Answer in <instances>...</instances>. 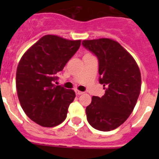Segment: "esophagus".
<instances>
[{"mask_svg": "<svg viewBox=\"0 0 159 159\" xmlns=\"http://www.w3.org/2000/svg\"><path fill=\"white\" fill-rule=\"evenodd\" d=\"M75 94H77V95H81V94H83L82 91H78V90H76L75 91Z\"/></svg>", "mask_w": 159, "mask_h": 159, "instance_id": "34e87169", "label": "esophagus"}]
</instances>
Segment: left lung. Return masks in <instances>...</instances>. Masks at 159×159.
Listing matches in <instances>:
<instances>
[{
    "label": "left lung",
    "mask_w": 159,
    "mask_h": 159,
    "mask_svg": "<svg viewBox=\"0 0 159 159\" xmlns=\"http://www.w3.org/2000/svg\"><path fill=\"white\" fill-rule=\"evenodd\" d=\"M82 44L98 60L99 83L105 93L93 96L86 108L89 123L94 129L108 131L127 120L141 91V73L132 56L117 41L108 38L84 40Z\"/></svg>",
    "instance_id": "obj_1"
}]
</instances>
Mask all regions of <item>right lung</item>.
<instances>
[{
    "label": "right lung",
    "instance_id": "right-lung-1",
    "mask_svg": "<svg viewBox=\"0 0 159 159\" xmlns=\"http://www.w3.org/2000/svg\"><path fill=\"white\" fill-rule=\"evenodd\" d=\"M81 40L70 41L45 35L22 56L16 73V88L21 108L43 127L63 122L75 98L73 90L55 85L57 74L76 53Z\"/></svg>",
    "mask_w": 159,
    "mask_h": 159
}]
</instances>
